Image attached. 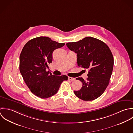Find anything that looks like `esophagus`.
Returning <instances> with one entry per match:
<instances>
[{
  "label": "esophagus",
  "instance_id": "34e87169",
  "mask_svg": "<svg viewBox=\"0 0 133 133\" xmlns=\"http://www.w3.org/2000/svg\"><path fill=\"white\" fill-rule=\"evenodd\" d=\"M68 80H70V81H74V80H75V78H72V77H69L68 78Z\"/></svg>",
  "mask_w": 133,
  "mask_h": 133
}]
</instances>
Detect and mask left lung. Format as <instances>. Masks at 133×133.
<instances>
[{"label":"left lung","instance_id":"8db88e82","mask_svg":"<svg viewBox=\"0 0 133 133\" xmlns=\"http://www.w3.org/2000/svg\"><path fill=\"white\" fill-rule=\"evenodd\" d=\"M66 45L77 53L78 66L89 69L86 81L82 78L76 79L82 82V87L74 91L75 94L84 101L97 99L104 92L112 74L114 57L110 49L105 43L92 37Z\"/></svg>","mask_w":133,"mask_h":133}]
</instances>
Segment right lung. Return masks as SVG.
Returning <instances> with one entry per match:
<instances>
[{
    "mask_svg": "<svg viewBox=\"0 0 133 133\" xmlns=\"http://www.w3.org/2000/svg\"><path fill=\"white\" fill-rule=\"evenodd\" d=\"M65 43H59L48 37L40 36L30 40L19 56V70L30 91L42 99L55 95L66 76H54L46 71L52 63V53Z\"/></svg>",
    "mask_w": 133,
    "mask_h": 133,
    "instance_id": "add662e5",
    "label": "right lung"
}]
</instances>
